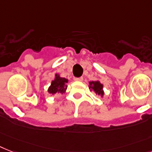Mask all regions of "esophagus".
<instances>
[{"instance_id":"esophagus-1","label":"esophagus","mask_w":152,"mask_h":152,"mask_svg":"<svg viewBox=\"0 0 152 152\" xmlns=\"http://www.w3.org/2000/svg\"><path fill=\"white\" fill-rule=\"evenodd\" d=\"M83 77H79V78H75L74 80H76V81H83Z\"/></svg>"}]
</instances>
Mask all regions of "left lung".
<instances>
[{
  "label": "left lung",
  "instance_id": "8db88e82",
  "mask_svg": "<svg viewBox=\"0 0 152 152\" xmlns=\"http://www.w3.org/2000/svg\"><path fill=\"white\" fill-rule=\"evenodd\" d=\"M104 85L100 82V80H95V81H91L89 82V89L91 91H94L96 94H98L102 97H104V92L103 90Z\"/></svg>",
  "mask_w": 152,
  "mask_h": 152
}]
</instances>
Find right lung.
Masks as SVG:
<instances>
[{
  "label": "right lung",
  "instance_id": "obj_1",
  "mask_svg": "<svg viewBox=\"0 0 152 152\" xmlns=\"http://www.w3.org/2000/svg\"><path fill=\"white\" fill-rule=\"evenodd\" d=\"M68 82H69L68 79L61 77L59 74L55 73V79L50 83V85L48 89V92L52 95H55V94L65 93L68 87L66 83Z\"/></svg>",
  "mask_w": 152,
  "mask_h": 152
}]
</instances>
